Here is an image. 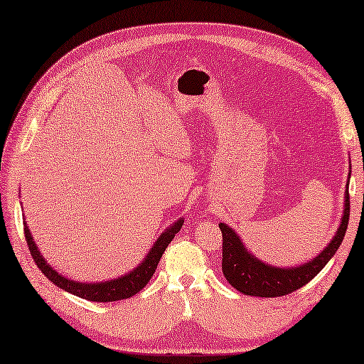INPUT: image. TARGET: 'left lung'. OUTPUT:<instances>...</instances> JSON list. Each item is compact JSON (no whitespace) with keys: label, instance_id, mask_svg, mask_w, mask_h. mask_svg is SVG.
Returning <instances> with one entry per match:
<instances>
[{"label":"left lung","instance_id":"8db88e82","mask_svg":"<svg viewBox=\"0 0 364 364\" xmlns=\"http://www.w3.org/2000/svg\"><path fill=\"white\" fill-rule=\"evenodd\" d=\"M350 174L351 172H348V182ZM348 182L345 186L343 214L336 235L324 250H321V253L300 266L279 267L264 263L248 252L234 229L224 223L219 224V229L223 232V272L232 287L245 295L271 299V296L289 295L308 284L313 277H316L321 269L329 263L332 256L336 255L343 240L345 232H347L350 218Z\"/></svg>","mask_w":364,"mask_h":364}]
</instances>
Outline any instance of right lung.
I'll return each instance as SVG.
<instances>
[{"label": "right lung", "mask_w": 364, "mask_h": 364, "mask_svg": "<svg viewBox=\"0 0 364 364\" xmlns=\"http://www.w3.org/2000/svg\"><path fill=\"white\" fill-rule=\"evenodd\" d=\"M182 225H183V218L177 219L174 224H171L169 228L156 238V242L153 243L150 252L146 253L145 259L140 261L139 266H135L132 271H129L121 277L109 279V281H105V282H79L63 276V274H59L55 267H51V264L46 263L43 255L40 253L37 243L33 242L31 229H28L26 221H23V234H26L27 245H28V250H31L33 261L40 267V271L43 272L53 284L58 285L59 289L69 291V294L80 296V299L97 301V303H106V301L130 299V296L139 294V291L145 287L148 282H150V279L153 277L154 271H156L158 263L161 256L164 253V250L168 248V245L172 242V238L176 237L177 232L182 229Z\"/></svg>", "instance_id": "obj_1"}]
</instances>
